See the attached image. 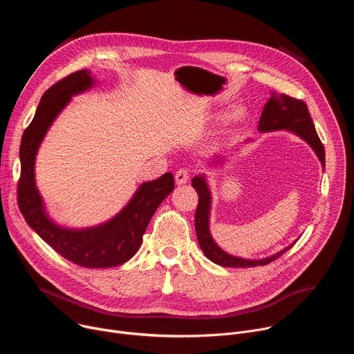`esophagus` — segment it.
Here are the masks:
<instances>
[{"label": "esophagus", "instance_id": "esophagus-1", "mask_svg": "<svg viewBox=\"0 0 354 354\" xmlns=\"http://www.w3.org/2000/svg\"><path fill=\"white\" fill-rule=\"evenodd\" d=\"M189 178H190V172H189L187 168H180V169H178L176 174H175V180H176L178 185L186 183V182L189 180Z\"/></svg>", "mask_w": 354, "mask_h": 354}]
</instances>
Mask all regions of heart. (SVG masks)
<instances>
[{
  "label": "heart",
  "mask_w": 354,
  "mask_h": 354,
  "mask_svg": "<svg viewBox=\"0 0 354 354\" xmlns=\"http://www.w3.org/2000/svg\"><path fill=\"white\" fill-rule=\"evenodd\" d=\"M239 115H241V111H239V109H234V111L231 112L230 118H231V119H236V118H239Z\"/></svg>",
  "instance_id": "obj_1"
}]
</instances>
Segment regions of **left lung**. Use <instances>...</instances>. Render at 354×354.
Instances as JSON below:
<instances>
[{
	"label": "left lung",
	"mask_w": 354,
	"mask_h": 354,
	"mask_svg": "<svg viewBox=\"0 0 354 354\" xmlns=\"http://www.w3.org/2000/svg\"><path fill=\"white\" fill-rule=\"evenodd\" d=\"M258 130L261 133L265 131H276V130H287L292 131L294 134L299 136L302 140H306L311 148L315 151L317 157L319 158L324 169H325V148L321 142L314 122L311 119V115L308 112V108L304 100H299L295 97H291L286 93H276L272 92L269 100L266 102L262 116L259 119ZM220 158H216L218 162ZM192 186L198 194V203L194 214V227H196V235L200 245V249L203 250V254L214 263L224 266V268H254V266H265L270 263L272 261H276L279 257H281L286 250H288L294 243L290 246H286L283 250L277 252V254L254 261V259H243L232 257L227 252H224L212 238L210 234V207H212V194L209 185L206 182L205 175H198L192 179Z\"/></svg>",
	"instance_id": "1"
}]
</instances>
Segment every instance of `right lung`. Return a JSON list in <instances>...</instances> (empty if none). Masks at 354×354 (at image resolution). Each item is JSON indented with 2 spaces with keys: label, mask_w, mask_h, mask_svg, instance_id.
Here are the masks:
<instances>
[{
  "label": "right lung",
  "mask_w": 354,
  "mask_h": 354,
  "mask_svg": "<svg viewBox=\"0 0 354 354\" xmlns=\"http://www.w3.org/2000/svg\"><path fill=\"white\" fill-rule=\"evenodd\" d=\"M93 82L91 73L81 70L67 75L43 93L35 118L21 140L18 182V206L28 225L63 258L88 269L113 268L131 259L142 242L151 217L175 187L171 172L144 182L118 216L91 228H64L47 217L35 182L36 153L48 127L67 106L71 96L89 89Z\"/></svg>",
  "instance_id": "1"
}]
</instances>
